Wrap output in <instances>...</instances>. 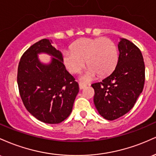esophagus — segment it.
Returning a JSON list of instances; mask_svg holds the SVG:
<instances>
[{
    "instance_id": "esophagus-1",
    "label": "esophagus",
    "mask_w": 156,
    "mask_h": 156,
    "mask_svg": "<svg viewBox=\"0 0 156 156\" xmlns=\"http://www.w3.org/2000/svg\"><path fill=\"white\" fill-rule=\"evenodd\" d=\"M87 87V84L83 83H79V89H83Z\"/></svg>"
}]
</instances>
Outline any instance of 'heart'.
<instances>
[{
  "instance_id": "b5f03b06",
  "label": "heart",
  "mask_w": 156,
  "mask_h": 156,
  "mask_svg": "<svg viewBox=\"0 0 156 156\" xmlns=\"http://www.w3.org/2000/svg\"><path fill=\"white\" fill-rule=\"evenodd\" d=\"M118 60L117 49L113 41L104 37L83 38L73 44L72 50L63 53V62L69 72L76 74L84 67L89 68L83 79H92L96 74L104 77L115 68Z\"/></svg>"
}]
</instances>
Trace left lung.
Wrapping results in <instances>:
<instances>
[{
  "label": "left lung",
  "instance_id": "8db88e82",
  "mask_svg": "<svg viewBox=\"0 0 156 156\" xmlns=\"http://www.w3.org/2000/svg\"><path fill=\"white\" fill-rule=\"evenodd\" d=\"M118 48L115 69L101 82L92 84L97 110L108 120L117 119L133 108L145 80L144 58L139 48L123 38Z\"/></svg>",
  "mask_w": 156,
  "mask_h": 156
}]
</instances>
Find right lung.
<instances>
[{
    "label": "right lung",
    "mask_w": 156,
    "mask_h": 156,
    "mask_svg": "<svg viewBox=\"0 0 156 156\" xmlns=\"http://www.w3.org/2000/svg\"><path fill=\"white\" fill-rule=\"evenodd\" d=\"M46 52L55 57L43 65L37 54ZM20 95L28 112L48 124H58L69 117L79 92L78 82L63 64L62 54L49 39L36 42L23 53L17 69Z\"/></svg>",
    "instance_id": "right-lung-1"
}]
</instances>
